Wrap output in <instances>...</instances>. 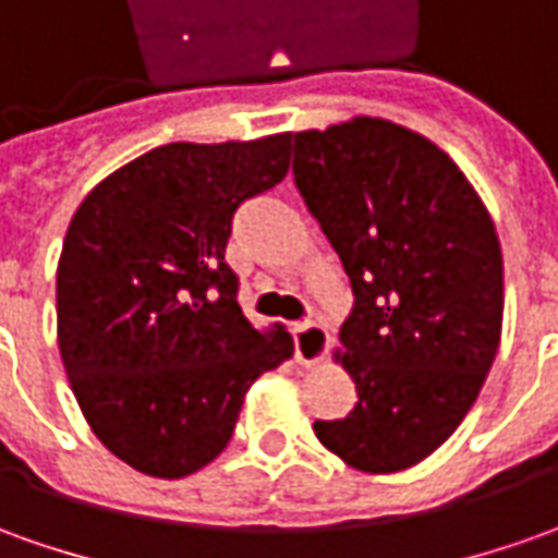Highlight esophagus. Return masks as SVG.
Listing matches in <instances>:
<instances>
[{
	"mask_svg": "<svg viewBox=\"0 0 558 558\" xmlns=\"http://www.w3.org/2000/svg\"><path fill=\"white\" fill-rule=\"evenodd\" d=\"M293 344H295V360H299L302 366H314L317 360L324 357V351H327V344H329L327 329L320 327L317 320L295 324Z\"/></svg>",
	"mask_w": 558,
	"mask_h": 558,
	"instance_id": "obj_1",
	"label": "esophagus"
}]
</instances>
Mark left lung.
Instances as JSON below:
<instances>
[{"label": "left lung", "instance_id": "obj_1", "mask_svg": "<svg viewBox=\"0 0 558 558\" xmlns=\"http://www.w3.org/2000/svg\"><path fill=\"white\" fill-rule=\"evenodd\" d=\"M290 140L295 189L354 293L336 360L357 403L314 434L351 468L407 470L452 437L498 354V231L452 158L393 121Z\"/></svg>", "mask_w": 558, "mask_h": 558}]
</instances>
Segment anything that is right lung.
Returning <instances> with one entry per match:
<instances>
[{
    "instance_id": "obj_1",
    "label": "right lung",
    "mask_w": 558,
    "mask_h": 558,
    "mask_svg": "<svg viewBox=\"0 0 558 558\" xmlns=\"http://www.w3.org/2000/svg\"><path fill=\"white\" fill-rule=\"evenodd\" d=\"M290 134L168 143L94 185L57 263V344L94 437L180 480L229 446L250 385L293 357L226 263L234 210L287 177Z\"/></svg>"
}]
</instances>
